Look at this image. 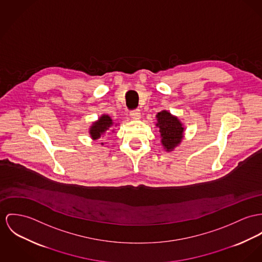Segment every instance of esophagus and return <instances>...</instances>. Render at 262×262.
Here are the masks:
<instances>
[{"mask_svg": "<svg viewBox=\"0 0 262 262\" xmlns=\"http://www.w3.org/2000/svg\"><path fill=\"white\" fill-rule=\"evenodd\" d=\"M130 117L134 119V120H139L141 118V111L139 108L137 110H134V111H130L129 113Z\"/></svg>", "mask_w": 262, "mask_h": 262, "instance_id": "obj_1", "label": "esophagus"}]
</instances>
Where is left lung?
Here are the masks:
<instances>
[{"mask_svg":"<svg viewBox=\"0 0 262 262\" xmlns=\"http://www.w3.org/2000/svg\"><path fill=\"white\" fill-rule=\"evenodd\" d=\"M157 126L160 129L161 143L166 151L173 150L183 139L184 127L178 117L167 111H161L157 115Z\"/></svg>","mask_w":262,"mask_h":262,"instance_id":"obj_1","label":"left lung"}]
</instances>
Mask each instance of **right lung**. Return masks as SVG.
<instances>
[{"label": "right lung", "instance_id": "add662e5", "mask_svg": "<svg viewBox=\"0 0 262 262\" xmlns=\"http://www.w3.org/2000/svg\"><path fill=\"white\" fill-rule=\"evenodd\" d=\"M114 124L113 120L110 116L107 115H102L101 118L97 121H95L92 126L90 127V135L91 138L96 141L99 140L101 136H103L110 128L111 126ZM101 144H103L101 142Z\"/></svg>", "mask_w": 262, "mask_h": 262}]
</instances>
